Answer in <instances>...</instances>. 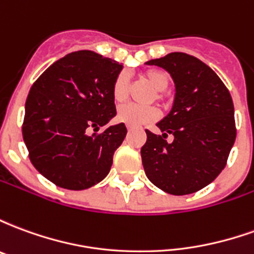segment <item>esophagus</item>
Instances as JSON below:
<instances>
[{"label":"esophagus","instance_id":"obj_1","mask_svg":"<svg viewBox=\"0 0 254 254\" xmlns=\"http://www.w3.org/2000/svg\"><path fill=\"white\" fill-rule=\"evenodd\" d=\"M132 130H133V127H127V132H132Z\"/></svg>","mask_w":254,"mask_h":254}]
</instances>
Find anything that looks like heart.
Masks as SVG:
<instances>
[{"mask_svg":"<svg viewBox=\"0 0 254 254\" xmlns=\"http://www.w3.org/2000/svg\"><path fill=\"white\" fill-rule=\"evenodd\" d=\"M143 77L154 87L156 92V99L160 102H165L166 96L163 94L169 84H170V77L169 74L162 70H147L144 72ZM113 99L116 103H124L129 96V76L127 72H121L113 83ZM159 118V111L156 107H143L137 105H125L118 109L117 113V120L122 124H125L130 127H140L147 124L156 121Z\"/></svg>","mask_w":254,"mask_h":254,"instance_id":"obj_1","label":"heart"}]
</instances>
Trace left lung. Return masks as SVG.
<instances>
[{
    "label": "left lung",
    "mask_w": 254,
    "mask_h": 254,
    "mask_svg": "<svg viewBox=\"0 0 254 254\" xmlns=\"http://www.w3.org/2000/svg\"><path fill=\"white\" fill-rule=\"evenodd\" d=\"M147 65L170 73L176 98L170 113L156 124L162 136L145 130V176L166 193L190 194L209 185L227 163L237 136L231 95L211 67L185 53H170ZM167 134L175 136L171 143Z\"/></svg>",
    "instance_id": "1"
}]
</instances>
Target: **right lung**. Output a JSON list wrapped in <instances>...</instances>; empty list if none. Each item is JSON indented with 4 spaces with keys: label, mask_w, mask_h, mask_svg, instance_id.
Instances as JSON below:
<instances>
[{
    "label": "right lung",
    "mask_w": 254,
    "mask_h": 254,
    "mask_svg": "<svg viewBox=\"0 0 254 254\" xmlns=\"http://www.w3.org/2000/svg\"><path fill=\"white\" fill-rule=\"evenodd\" d=\"M121 70L110 58L80 50L56 61L32 84L23 138L31 163L57 187L83 190L109 174L127 127L96 132L116 117L111 89Z\"/></svg>",
    "instance_id": "right-lung-1"
}]
</instances>
